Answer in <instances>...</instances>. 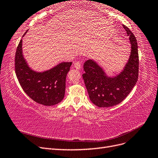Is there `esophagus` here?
<instances>
[{
  "label": "esophagus",
  "mask_w": 158,
  "mask_h": 158,
  "mask_svg": "<svg viewBox=\"0 0 158 158\" xmlns=\"http://www.w3.org/2000/svg\"><path fill=\"white\" fill-rule=\"evenodd\" d=\"M74 66L76 69H78V70L80 69V68H81V63H80V62H76V63H74Z\"/></svg>",
  "instance_id": "1"
}]
</instances>
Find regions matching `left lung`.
<instances>
[{"label": "left lung", "instance_id": "left-lung-1", "mask_svg": "<svg viewBox=\"0 0 158 158\" xmlns=\"http://www.w3.org/2000/svg\"><path fill=\"white\" fill-rule=\"evenodd\" d=\"M131 45L129 58L121 72L109 76L94 59L84 63L82 77L89 99L99 107H109L120 103L131 92L138 77V52L136 39L132 31L123 25Z\"/></svg>", "mask_w": 158, "mask_h": 158}]
</instances>
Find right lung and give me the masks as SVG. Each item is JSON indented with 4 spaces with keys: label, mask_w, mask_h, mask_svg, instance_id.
<instances>
[{
    "label": "right lung",
    "mask_w": 158,
    "mask_h": 158,
    "mask_svg": "<svg viewBox=\"0 0 158 158\" xmlns=\"http://www.w3.org/2000/svg\"><path fill=\"white\" fill-rule=\"evenodd\" d=\"M27 31L28 30L22 37ZM72 63V62H63L41 72L32 69L23 55L22 38L16 52V74L20 85L33 101L45 106H55L63 99L66 75Z\"/></svg>",
    "instance_id": "1"
}]
</instances>
